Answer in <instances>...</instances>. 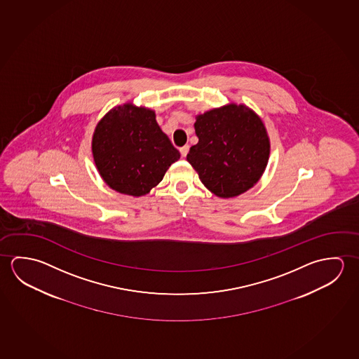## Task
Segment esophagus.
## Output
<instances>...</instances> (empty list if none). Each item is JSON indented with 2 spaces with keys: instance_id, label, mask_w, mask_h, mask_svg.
<instances>
[{
  "instance_id": "34e87169",
  "label": "esophagus",
  "mask_w": 359,
  "mask_h": 359,
  "mask_svg": "<svg viewBox=\"0 0 359 359\" xmlns=\"http://www.w3.org/2000/svg\"><path fill=\"white\" fill-rule=\"evenodd\" d=\"M189 153V145H184V147H180V154H182V156H187Z\"/></svg>"
}]
</instances>
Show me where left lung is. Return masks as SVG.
Segmentation results:
<instances>
[{
  "label": "left lung",
  "mask_w": 359,
  "mask_h": 359,
  "mask_svg": "<svg viewBox=\"0 0 359 359\" xmlns=\"http://www.w3.org/2000/svg\"><path fill=\"white\" fill-rule=\"evenodd\" d=\"M199 142L187 160L212 194L233 198L257 184L269 158V137L247 106H224L196 118Z\"/></svg>",
  "instance_id": "8db88e82"
}]
</instances>
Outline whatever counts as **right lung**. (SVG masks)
I'll return each mask as SVG.
<instances>
[{
	"instance_id": "1",
	"label": "right lung",
	"mask_w": 359,
	"mask_h": 359,
	"mask_svg": "<svg viewBox=\"0 0 359 359\" xmlns=\"http://www.w3.org/2000/svg\"><path fill=\"white\" fill-rule=\"evenodd\" d=\"M95 164L110 188L142 196L158 185L179 150L161 131L155 112L118 106L97 123L93 137Z\"/></svg>"
}]
</instances>
